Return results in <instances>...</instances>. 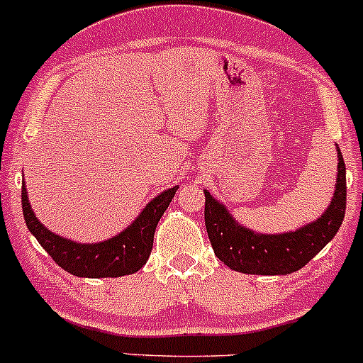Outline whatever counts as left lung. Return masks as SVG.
<instances>
[{
    "instance_id": "left-lung-1",
    "label": "left lung",
    "mask_w": 363,
    "mask_h": 363,
    "mask_svg": "<svg viewBox=\"0 0 363 363\" xmlns=\"http://www.w3.org/2000/svg\"><path fill=\"white\" fill-rule=\"evenodd\" d=\"M337 183L334 197L316 222L294 233L257 234L239 225L234 216L204 190V223L215 255L233 271L245 274H290L304 267L341 227L346 211V166L337 147Z\"/></svg>"
}]
</instances>
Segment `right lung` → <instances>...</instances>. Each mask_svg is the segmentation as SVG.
<instances>
[{"label":"right lung","instance_id":"add662e5","mask_svg":"<svg viewBox=\"0 0 363 363\" xmlns=\"http://www.w3.org/2000/svg\"><path fill=\"white\" fill-rule=\"evenodd\" d=\"M178 186L164 190L152 199L136 220L117 236L106 241L74 242L57 236L36 218L28 201V190L22 185V213L26 225L45 252L69 274L78 278H118L134 274L147 264L154 246L155 227L173 201Z\"/></svg>","mask_w":363,"mask_h":363}]
</instances>
